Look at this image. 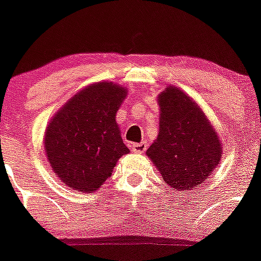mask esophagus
I'll use <instances>...</instances> for the list:
<instances>
[{
    "label": "esophagus",
    "instance_id": "esophagus-1",
    "mask_svg": "<svg viewBox=\"0 0 261 261\" xmlns=\"http://www.w3.org/2000/svg\"><path fill=\"white\" fill-rule=\"evenodd\" d=\"M130 147L134 152H136V153H144V152L147 151L148 145H147V143L142 142V143H133Z\"/></svg>",
    "mask_w": 261,
    "mask_h": 261
}]
</instances>
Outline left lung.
Here are the masks:
<instances>
[{
  "label": "left lung",
  "instance_id": "left-lung-1",
  "mask_svg": "<svg viewBox=\"0 0 261 261\" xmlns=\"http://www.w3.org/2000/svg\"><path fill=\"white\" fill-rule=\"evenodd\" d=\"M159 102L160 133L147 154L170 187L178 191L198 187L221 160L217 133L200 108L179 88H166Z\"/></svg>",
  "mask_w": 261,
  "mask_h": 261
}]
</instances>
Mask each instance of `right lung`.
Returning <instances> with one entry per match:
<instances>
[{
  "label": "right lung",
  "instance_id": "obj_1",
  "mask_svg": "<svg viewBox=\"0 0 261 261\" xmlns=\"http://www.w3.org/2000/svg\"><path fill=\"white\" fill-rule=\"evenodd\" d=\"M126 90L113 83H96L74 96L51 119L45 152L51 169L66 186L92 192L112 175L127 154L116 122Z\"/></svg>",
  "mask_w": 261,
  "mask_h": 261
}]
</instances>
